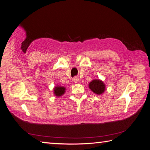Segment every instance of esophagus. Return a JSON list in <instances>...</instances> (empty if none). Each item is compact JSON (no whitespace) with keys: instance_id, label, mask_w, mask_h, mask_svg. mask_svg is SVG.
<instances>
[{"instance_id":"34e87169","label":"esophagus","mask_w":150,"mask_h":150,"mask_svg":"<svg viewBox=\"0 0 150 150\" xmlns=\"http://www.w3.org/2000/svg\"><path fill=\"white\" fill-rule=\"evenodd\" d=\"M73 81L74 82V83H77L79 82V78L75 77L73 79Z\"/></svg>"}]
</instances>
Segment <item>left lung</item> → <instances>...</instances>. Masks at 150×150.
Listing matches in <instances>:
<instances>
[{"label": "left lung", "instance_id": "8db88e82", "mask_svg": "<svg viewBox=\"0 0 150 150\" xmlns=\"http://www.w3.org/2000/svg\"><path fill=\"white\" fill-rule=\"evenodd\" d=\"M91 91L97 95H101L105 91V84L100 79H94L88 84Z\"/></svg>", "mask_w": 150, "mask_h": 150}]
</instances>
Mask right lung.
I'll list each match as a JSON object with an SVG mask.
<instances>
[{"instance_id": "obj_1", "label": "right lung", "mask_w": 150, "mask_h": 150, "mask_svg": "<svg viewBox=\"0 0 150 150\" xmlns=\"http://www.w3.org/2000/svg\"><path fill=\"white\" fill-rule=\"evenodd\" d=\"M66 87L57 85L54 86V94L56 97H60L64 94L65 92H66Z\"/></svg>"}]
</instances>
